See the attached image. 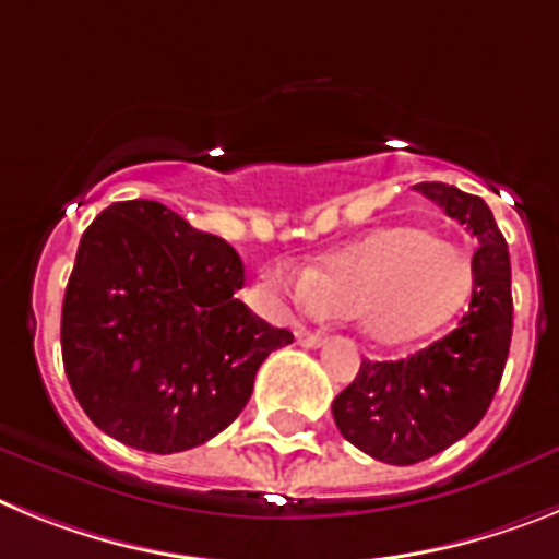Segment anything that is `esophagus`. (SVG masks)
Here are the masks:
<instances>
[{
    "mask_svg": "<svg viewBox=\"0 0 559 559\" xmlns=\"http://www.w3.org/2000/svg\"><path fill=\"white\" fill-rule=\"evenodd\" d=\"M295 337H298V343L304 348H320L323 343H326V334H323V332H307V329H298V334H295Z\"/></svg>",
    "mask_w": 559,
    "mask_h": 559,
    "instance_id": "obj_1",
    "label": "esophagus"
}]
</instances>
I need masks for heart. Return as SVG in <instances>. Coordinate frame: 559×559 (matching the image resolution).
Listing matches in <instances>:
<instances>
[{"mask_svg":"<svg viewBox=\"0 0 559 559\" xmlns=\"http://www.w3.org/2000/svg\"><path fill=\"white\" fill-rule=\"evenodd\" d=\"M469 286L473 261L459 241L396 225L309 266L295 293L314 312L354 318L380 346H405L448 323Z\"/></svg>","mask_w":559,"mask_h":559,"instance_id":"b5f03b06","label":"heart"}]
</instances>
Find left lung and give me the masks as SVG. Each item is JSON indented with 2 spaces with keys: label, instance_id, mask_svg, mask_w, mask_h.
Wrapping results in <instances>:
<instances>
[{
  "label": "left lung",
  "instance_id": "8db88e82",
  "mask_svg": "<svg viewBox=\"0 0 559 559\" xmlns=\"http://www.w3.org/2000/svg\"><path fill=\"white\" fill-rule=\"evenodd\" d=\"M416 191L478 241L469 304L453 332L405 360H362L332 402L343 439L396 467L448 450L484 419L512 343L509 247L487 202L444 182H419Z\"/></svg>",
  "mask_w": 559,
  "mask_h": 559
}]
</instances>
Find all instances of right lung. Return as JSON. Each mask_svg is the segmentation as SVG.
<instances>
[{
    "mask_svg": "<svg viewBox=\"0 0 559 559\" xmlns=\"http://www.w3.org/2000/svg\"><path fill=\"white\" fill-rule=\"evenodd\" d=\"M245 264L225 239L154 199L106 207L78 245L61 357L84 414L145 453L222 433L270 352L293 343L233 293Z\"/></svg>",
    "mask_w": 559,
    "mask_h": 559,
    "instance_id": "add662e5",
    "label": "right lung"
}]
</instances>
